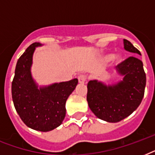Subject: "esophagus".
Returning a JSON list of instances; mask_svg holds the SVG:
<instances>
[{"mask_svg": "<svg viewBox=\"0 0 155 155\" xmlns=\"http://www.w3.org/2000/svg\"><path fill=\"white\" fill-rule=\"evenodd\" d=\"M86 80H87V76L85 75H80L79 76H78V80H79V82L80 83V84H84V83L86 81Z\"/></svg>", "mask_w": 155, "mask_h": 155, "instance_id": "esophagus-1", "label": "esophagus"}]
</instances>
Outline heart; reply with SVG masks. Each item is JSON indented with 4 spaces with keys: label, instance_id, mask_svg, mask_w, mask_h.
<instances>
[{
    "label": "heart",
    "instance_id": "1",
    "mask_svg": "<svg viewBox=\"0 0 155 155\" xmlns=\"http://www.w3.org/2000/svg\"><path fill=\"white\" fill-rule=\"evenodd\" d=\"M116 58H118V57H116Z\"/></svg>",
    "mask_w": 155,
    "mask_h": 155
}]
</instances>
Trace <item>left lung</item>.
<instances>
[{"label": "left lung", "instance_id": "obj_1", "mask_svg": "<svg viewBox=\"0 0 155 155\" xmlns=\"http://www.w3.org/2000/svg\"><path fill=\"white\" fill-rule=\"evenodd\" d=\"M126 51L141 54L130 41L123 40ZM117 70L124 75L122 81L113 86H105L97 80L87 83V101L97 117L108 122H118L130 116L140 105L147 83L143 64L134 56L120 62Z\"/></svg>", "mask_w": 155, "mask_h": 155}]
</instances>
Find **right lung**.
I'll return each instance as SVG.
<instances>
[{
	"label": "right lung",
	"mask_w": 155,
	"mask_h": 155,
	"mask_svg": "<svg viewBox=\"0 0 155 155\" xmlns=\"http://www.w3.org/2000/svg\"><path fill=\"white\" fill-rule=\"evenodd\" d=\"M38 46L39 42L30 45L18 60L12 82V98L17 113L28 127L47 132L59 126L64 120L66 101L78 80L38 89L30 74L33 53Z\"/></svg>",
	"instance_id": "right-lung-1"
}]
</instances>
